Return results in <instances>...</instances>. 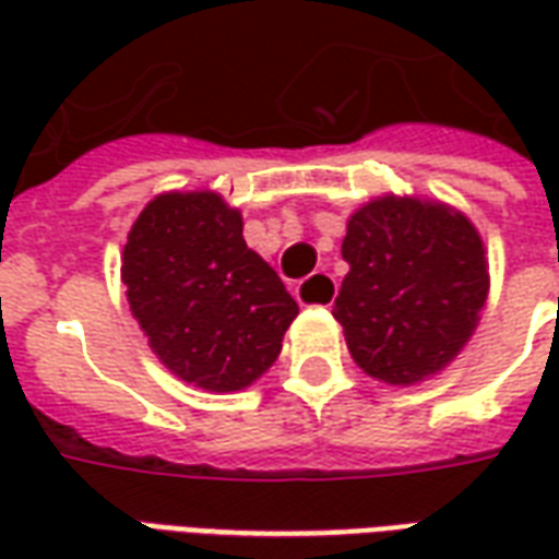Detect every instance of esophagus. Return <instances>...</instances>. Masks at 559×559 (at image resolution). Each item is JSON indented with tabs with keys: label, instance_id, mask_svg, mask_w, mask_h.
I'll return each instance as SVG.
<instances>
[{
	"label": "esophagus",
	"instance_id": "esophagus-1",
	"mask_svg": "<svg viewBox=\"0 0 559 559\" xmlns=\"http://www.w3.org/2000/svg\"><path fill=\"white\" fill-rule=\"evenodd\" d=\"M296 296L302 305H332L338 296V281L332 278L329 272H314L311 278H305L296 287Z\"/></svg>",
	"mask_w": 559,
	"mask_h": 559
}]
</instances>
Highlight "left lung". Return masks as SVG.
<instances>
[{"label":"left lung","mask_w":559,"mask_h":559,"mask_svg":"<svg viewBox=\"0 0 559 559\" xmlns=\"http://www.w3.org/2000/svg\"><path fill=\"white\" fill-rule=\"evenodd\" d=\"M350 263L332 314L365 374L411 386L443 371L488 299L485 245L467 215L419 197H377L353 212Z\"/></svg>","instance_id":"1"}]
</instances>
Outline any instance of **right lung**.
Here are the masks:
<instances>
[{"label":"right lung","instance_id":"1","mask_svg":"<svg viewBox=\"0 0 559 559\" xmlns=\"http://www.w3.org/2000/svg\"><path fill=\"white\" fill-rule=\"evenodd\" d=\"M122 284L148 347L173 374L236 392L266 374L299 305L242 239V215L215 191L148 200L122 251Z\"/></svg>","mask_w":559,"mask_h":559}]
</instances>
